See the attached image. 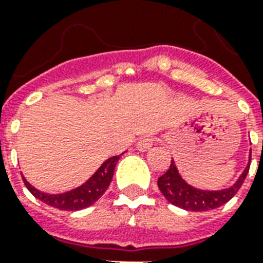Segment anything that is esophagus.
Masks as SVG:
<instances>
[{
	"instance_id": "esophagus-1",
	"label": "esophagus",
	"mask_w": 263,
	"mask_h": 263,
	"mask_svg": "<svg viewBox=\"0 0 263 263\" xmlns=\"http://www.w3.org/2000/svg\"><path fill=\"white\" fill-rule=\"evenodd\" d=\"M154 140H156V138L152 135L143 136V138H140V139L138 140L136 147H138V150H140V152H147L148 148L153 146V143H154Z\"/></svg>"
}]
</instances>
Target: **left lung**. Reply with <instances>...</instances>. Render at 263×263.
I'll return each mask as SVG.
<instances>
[{"instance_id":"obj_1","label":"left lung","mask_w":263,"mask_h":263,"mask_svg":"<svg viewBox=\"0 0 263 263\" xmlns=\"http://www.w3.org/2000/svg\"><path fill=\"white\" fill-rule=\"evenodd\" d=\"M250 162H251V154H250ZM250 162L232 187L225 188L221 191H203L188 185L179 175L172 160L168 171L158 177V188L168 199V202L177 208L190 212H208L220 208L236 195V192L240 190L241 184L245 183L246 176L249 173Z\"/></svg>"}]
</instances>
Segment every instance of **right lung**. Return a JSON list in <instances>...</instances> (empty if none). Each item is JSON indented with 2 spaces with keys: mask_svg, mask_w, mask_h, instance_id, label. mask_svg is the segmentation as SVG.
Returning a JSON list of instances; mask_svg holds the SVG:
<instances>
[{
  "mask_svg": "<svg viewBox=\"0 0 263 263\" xmlns=\"http://www.w3.org/2000/svg\"><path fill=\"white\" fill-rule=\"evenodd\" d=\"M121 156H115L105 161L102 166L87 180L83 185L72 190V191L64 192V194H57V195H50V194H45V192L38 191L34 188L24 177L23 181L28 188V191L36 198V199L42 200L43 203L49 204L51 208L59 209V210H67V212H75V210H82L92 203L103 195V192L106 191L109 184L111 181L113 173L117 161L120 160Z\"/></svg>",
  "mask_w": 263,
  "mask_h": 263,
  "instance_id": "1",
  "label": "right lung"
}]
</instances>
